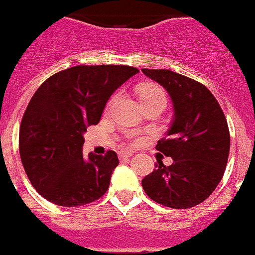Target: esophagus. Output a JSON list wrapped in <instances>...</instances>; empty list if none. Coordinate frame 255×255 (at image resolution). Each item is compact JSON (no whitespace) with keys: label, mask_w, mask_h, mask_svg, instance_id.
Here are the masks:
<instances>
[{"label":"esophagus","mask_w":255,"mask_h":255,"mask_svg":"<svg viewBox=\"0 0 255 255\" xmlns=\"http://www.w3.org/2000/svg\"><path fill=\"white\" fill-rule=\"evenodd\" d=\"M132 155H133V153H132V151H128V150L119 151V158H121V159H127V158L132 157Z\"/></svg>","instance_id":"esophagus-1"}]
</instances>
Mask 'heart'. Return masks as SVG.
<instances>
[{"mask_svg": "<svg viewBox=\"0 0 255 255\" xmlns=\"http://www.w3.org/2000/svg\"><path fill=\"white\" fill-rule=\"evenodd\" d=\"M141 102H162L166 105V95L162 88L155 84L142 85L138 91Z\"/></svg>", "mask_w": 255, "mask_h": 255, "instance_id": "b5f03b06", "label": "heart"}]
</instances>
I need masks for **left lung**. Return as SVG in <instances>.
Listing matches in <instances>:
<instances>
[{
	"mask_svg": "<svg viewBox=\"0 0 255 255\" xmlns=\"http://www.w3.org/2000/svg\"><path fill=\"white\" fill-rule=\"evenodd\" d=\"M141 71L166 89L172 102V121L158 151L172 158L157 159L153 172L141 180L151 200L172 209H189L218 187L230 154L226 117L211 92L198 81L170 70Z\"/></svg>",
	"mask_w": 255,
	"mask_h": 255,
	"instance_id": "8db88e82",
	"label": "left lung"
}]
</instances>
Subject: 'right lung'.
<instances>
[{
    "label": "right lung",
    "mask_w": 255,
    "mask_h": 255,
    "mask_svg": "<svg viewBox=\"0 0 255 255\" xmlns=\"http://www.w3.org/2000/svg\"><path fill=\"white\" fill-rule=\"evenodd\" d=\"M138 70L131 66H75L45 80L23 115L19 151L29 181L58 206L98 200L119 164L115 151L83 157L84 132L102 117L111 95Z\"/></svg>",
    "instance_id": "right-lung-1"
}]
</instances>
